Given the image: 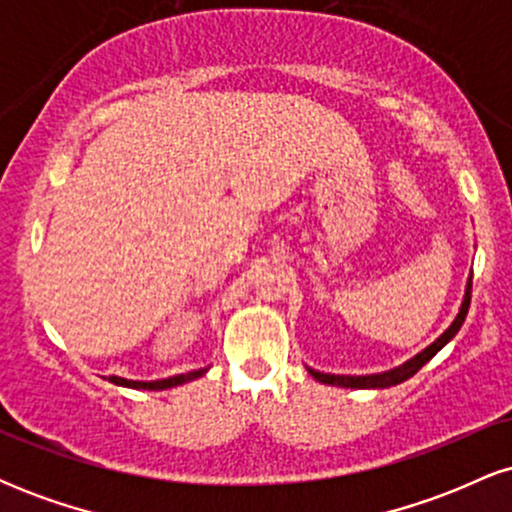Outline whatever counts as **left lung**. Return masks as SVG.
Masks as SVG:
<instances>
[{
    "label": "left lung",
    "mask_w": 512,
    "mask_h": 512,
    "mask_svg": "<svg viewBox=\"0 0 512 512\" xmlns=\"http://www.w3.org/2000/svg\"><path fill=\"white\" fill-rule=\"evenodd\" d=\"M469 301H472V279L467 281V293H464V301H462V308L460 313H457L455 322L445 330L440 337L433 342L428 349L421 351L419 356H414L411 361L404 363V366H399L395 370H387V373H380V375H327V373H317V370H310V375H313L315 380H320V383L325 385H339V387H361V390H370V387H390V385H399L404 383V380H409L411 375L419 373L421 368L426 366L428 361H431L433 356L438 354L440 349H443L445 344L450 342L452 337H455L457 332H460L464 317H467V310H469Z\"/></svg>",
    "instance_id": "8db88e82"
}]
</instances>
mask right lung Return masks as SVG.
<instances>
[{
    "label": "right lung",
    "mask_w": 512,
    "mask_h": 512,
    "mask_svg": "<svg viewBox=\"0 0 512 512\" xmlns=\"http://www.w3.org/2000/svg\"><path fill=\"white\" fill-rule=\"evenodd\" d=\"M207 373V368H199V370H192V373H182V375H175V378H168V380H154V383H137V380H125V378H110V383L115 385H122V387H134V390H166V387H175V385H182L187 383V380H195L199 375Z\"/></svg>",
    "instance_id": "1"
}]
</instances>
